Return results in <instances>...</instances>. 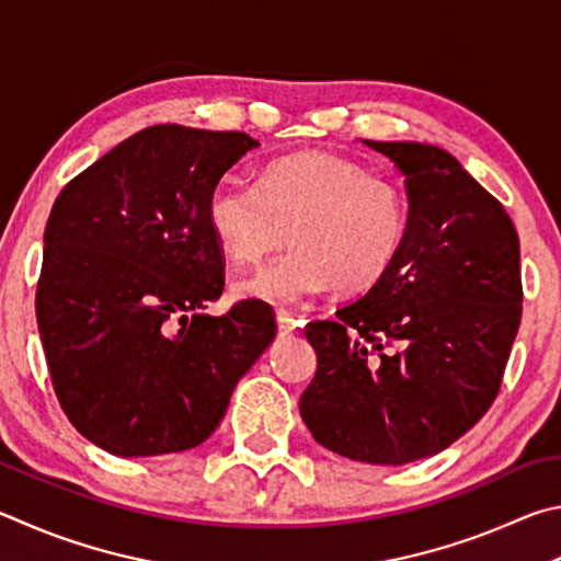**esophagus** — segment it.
I'll return each mask as SVG.
<instances>
[{"instance_id":"1","label":"esophagus","mask_w":561,"mask_h":561,"mask_svg":"<svg viewBox=\"0 0 561 561\" xmlns=\"http://www.w3.org/2000/svg\"><path fill=\"white\" fill-rule=\"evenodd\" d=\"M275 322H278L280 332H293L300 325V318H296L288 310H278V312H275Z\"/></svg>"}]
</instances>
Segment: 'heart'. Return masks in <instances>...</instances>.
Returning a JSON list of instances; mask_svg holds the SVG:
<instances>
[{
  "label": "heart",
  "mask_w": 561,
  "mask_h": 561,
  "mask_svg": "<svg viewBox=\"0 0 561 561\" xmlns=\"http://www.w3.org/2000/svg\"><path fill=\"white\" fill-rule=\"evenodd\" d=\"M206 221L233 263H255L288 239L293 249L233 286L273 308L316 293L365 290L385 278L409 236V199L394 180L335 154L271 162L251 184L226 176L209 192Z\"/></svg>",
  "instance_id": "heart-1"
}]
</instances>
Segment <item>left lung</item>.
Returning a JSON list of instances; mask_svg holds the SVG:
<instances>
[{
    "label": "left lung",
    "instance_id": "8db88e82",
    "mask_svg": "<svg viewBox=\"0 0 561 561\" xmlns=\"http://www.w3.org/2000/svg\"><path fill=\"white\" fill-rule=\"evenodd\" d=\"M365 145L407 176L409 236L365 298L306 325L318 371L300 416L332 454L404 466L440 454L495 401L523 318L519 239L454 154Z\"/></svg>",
    "mask_w": 561,
    "mask_h": 561
}]
</instances>
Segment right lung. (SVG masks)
I'll return each mask as SVG.
<instances>
[{
	"instance_id": "right-lung-1",
	"label": "right lung",
	"mask_w": 561,
	"mask_h": 561,
	"mask_svg": "<svg viewBox=\"0 0 561 561\" xmlns=\"http://www.w3.org/2000/svg\"><path fill=\"white\" fill-rule=\"evenodd\" d=\"M259 147L245 133L152 125L68 182L44 231L36 322L68 421L113 456L180 454L221 424L275 337L255 302L204 316L224 290L206 199Z\"/></svg>"
}]
</instances>
